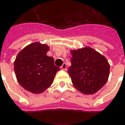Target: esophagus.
<instances>
[{"mask_svg": "<svg viewBox=\"0 0 125 125\" xmlns=\"http://www.w3.org/2000/svg\"><path fill=\"white\" fill-rule=\"evenodd\" d=\"M61 69H62V70H64V71H66V63H63L62 64V66H61Z\"/></svg>", "mask_w": 125, "mask_h": 125, "instance_id": "esophagus-1", "label": "esophagus"}]
</instances>
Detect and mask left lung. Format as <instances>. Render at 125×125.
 Segmentation results:
<instances>
[{"label":"left lung","instance_id":"left-lung-1","mask_svg":"<svg viewBox=\"0 0 125 125\" xmlns=\"http://www.w3.org/2000/svg\"><path fill=\"white\" fill-rule=\"evenodd\" d=\"M68 73L74 87L84 94H93L107 82L109 64L104 56L89 47L71 51Z\"/></svg>","mask_w":125,"mask_h":125}]
</instances>
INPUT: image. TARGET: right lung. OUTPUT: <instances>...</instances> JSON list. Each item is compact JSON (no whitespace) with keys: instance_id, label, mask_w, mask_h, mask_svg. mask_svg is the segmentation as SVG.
I'll use <instances>...</instances> for the list:
<instances>
[{"instance_id":"right-lung-1","label":"right lung","mask_w":125,"mask_h":125,"mask_svg":"<svg viewBox=\"0 0 125 125\" xmlns=\"http://www.w3.org/2000/svg\"><path fill=\"white\" fill-rule=\"evenodd\" d=\"M49 50L46 44L33 43L20 51L14 62L18 83L33 94H40L48 89L60 69L54 65L53 59L46 56Z\"/></svg>"}]
</instances>
